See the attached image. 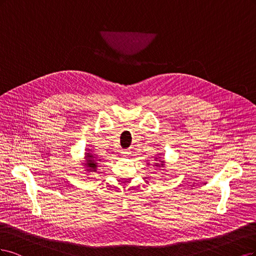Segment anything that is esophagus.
Instances as JSON below:
<instances>
[{"mask_svg":"<svg viewBox=\"0 0 256 256\" xmlns=\"http://www.w3.org/2000/svg\"><path fill=\"white\" fill-rule=\"evenodd\" d=\"M121 153L123 154V156H126V155L130 154V150H123V151H121Z\"/></svg>","mask_w":256,"mask_h":256,"instance_id":"1","label":"esophagus"}]
</instances>
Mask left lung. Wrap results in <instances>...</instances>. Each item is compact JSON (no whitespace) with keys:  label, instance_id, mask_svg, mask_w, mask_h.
<instances>
[{"label":"left lung","instance_id":"left-lung-1","mask_svg":"<svg viewBox=\"0 0 256 256\" xmlns=\"http://www.w3.org/2000/svg\"><path fill=\"white\" fill-rule=\"evenodd\" d=\"M155 160H158V158H155ZM160 164H158V162H155L154 164V166H156V167H164V160H160Z\"/></svg>","mask_w":256,"mask_h":256}]
</instances>
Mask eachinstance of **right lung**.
<instances>
[{
	"instance_id": "right-lung-1",
	"label": "right lung",
	"mask_w": 256,
	"mask_h": 256,
	"mask_svg": "<svg viewBox=\"0 0 256 256\" xmlns=\"http://www.w3.org/2000/svg\"><path fill=\"white\" fill-rule=\"evenodd\" d=\"M98 162H101V158H98L96 155L92 154V151H89L88 153H85L84 166L86 168V171H88V172H96V168H98Z\"/></svg>"
}]
</instances>
